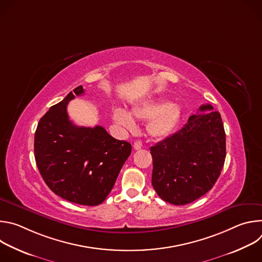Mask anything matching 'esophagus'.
<instances>
[{
  "mask_svg": "<svg viewBox=\"0 0 262 262\" xmlns=\"http://www.w3.org/2000/svg\"><path fill=\"white\" fill-rule=\"evenodd\" d=\"M143 147V144H142V141L138 140L134 143V148L136 149V150H139V149H141Z\"/></svg>",
  "mask_w": 262,
  "mask_h": 262,
  "instance_id": "obj_1",
  "label": "esophagus"
}]
</instances>
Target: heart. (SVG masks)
<instances>
[{"instance_id": "1", "label": "heart", "mask_w": 262, "mask_h": 262, "mask_svg": "<svg viewBox=\"0 0 262 262\" xmlns=\"http://www.w3.org/2000/svg\"><path fill=\"white\" fill-rule=\"evenodd\" d=\"M132 115L141 120L150 119L147 123V134L154 139L160 140L170 136L177 128L181 118V108L175 103L152 101L134 106ZM132 115L122 107L113 110L114 121L127 129L135 128V121Z\"/></svg>"}]
</instances>
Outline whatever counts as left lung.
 <instances>
[{"label":"left lung","instance_id":"obj_1","mask_svg":"<svg viewBox=\"0 0 262 262\" xmlns=\"http://www.w3.org/2000/svg\"><path fill=\"white\" fill-rule=\"evenodd\" d=\"M152 186L174 205L205 195L217 180L226 158V135L219 112L203 104L180 130L150 148Z\"/></svg>","mask_w":262,"mask_h":262}]
</instances>
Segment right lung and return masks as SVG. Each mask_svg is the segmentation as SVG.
I'll use <instances>...</instances> for the list:
<instances>
[{"label": "right lung", "mask_w": 262, "mask_h": 262, "mask_svg": "<svg viewBox=\"0 0 262 262\" xmlns=\"http://www.w3.org/2000/svg\"><path fill=\"white\" fill-rule=\"evenodd\" d=\"M84 93L73 89L39 120L34 139L36 165L49 188L61 198L81 205L102 203L132 152V145L107 134L100 125H74L67 104Z\"/></svg>", "instance_id": "obj_1"}]
</instances>
